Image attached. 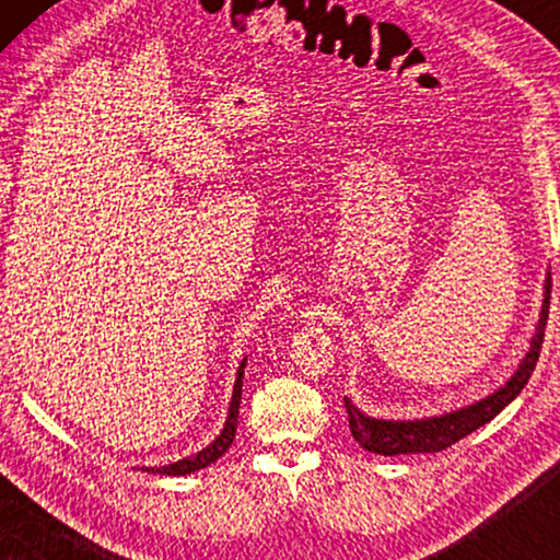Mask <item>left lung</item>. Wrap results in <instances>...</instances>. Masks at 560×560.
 <instances>
[{"label":"left lung","instance_id":"8db88e82","mask_svg":"<svg viewBox=\"0 0 560 560\" xmlns=\"http://www.w3.org/2000/svg\"><path fill=\"white\" fill-rule=\"evenodd\" d=\"M548 308H550V278L546 282V301H542L540 324L530 341V351H527V357L523 359V364H520L515 377H512L502 389H497L494 395H489L487 400L471 405V408L448 412V416L443 418L405 420V423H395V420H374V418L362 416V412H359L354 405L343 397L351 435H354L366 451H374V454H385V456L435 454V451H443L454 446L456 441L466 439V435L489 423L497 412L508 408V405L523 393V387L527 385V380H530L535 364H538L542 336H546V324H548Z\"/></svg>","mask_w":560,"mask_h":560}]
</instances>
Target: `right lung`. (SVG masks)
<instances>
[{
    "instance_id": "right-lung-1",
    "label": "right lung",
    "mask_w": 560,
    "mask_h": 560,
    "mask_svg": "<svg viewBox=\"0 0 560 560\" xmlns=\"http://www.w3.org/2000/svg\"><path fill=\"white\" fill-rule=\"evenodd\" d=\"M242 374H244V362H242V366H240V374H236V385H234V395H232V408H229L226 425H224V431H221L219 439L213 441L209 448L198 451L196 456L180 458V462L167 464V466H155V469H148V471H152V474H167V477H180V474H190V471L206 469V466L217 462L219 456H224V454H226V448L232 446L234 433H236V418H240V402H242Z\"/></svg>"
}]
</instances>
